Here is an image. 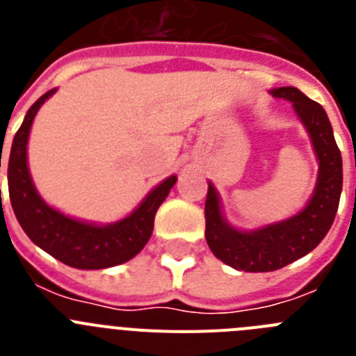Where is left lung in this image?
<instances>
[{"label": "left lung", "mask_w": 356, "mask_h": 356, "mask_svg": "<svg viewBox=\"0 0 356 356\" xmlns=\"http://www.w3.org/2000/svg\"><path fill=\"white\" fill-rule=\"evenodd\" d=\"M271 94L294 106L312 139L319 160V175L312 197L301 212L253 232H241L225 221L219 194L209 184L205 203L207 244L221 262L246 273L276 271L317 248L332 228L342 193L341 151L333 139L325 108L296 87H280L273 89Z\"/></svg>", "instance_id": "obj_1"}]
</instances>
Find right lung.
<instances>
[{
	"mask_svg": "<svg viewBox=\"0 0 356 356\" xmlns=\"http://www.w3.org/2000/svg\"><path fill=\"white\" fill-rule=\"evenodd\" d=\"M55 90L51 89L42 94L30 106L23 124L14 137L10 156L6 159L8 194L15 217L33 244L65 266L76 269H105L128 262L149 241L156 210L176 184V176H169L168 180L156 185L130 216L112 225H90L51 209L48 203H44L31 181L26 146L33 118L40 105L53 96Z\"/></svg>",
	"mask_w": 356,
	"mask_h": 356,
	"instance_id": "1",
	"label": "right lung"
}]
</instances>
